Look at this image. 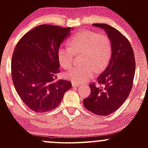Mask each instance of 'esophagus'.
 <instances>
[{"label": "esophagus", "instance_id": "esophagus-1", "mask_svg": "<svg viewBox=\"0 0 148 148\" xmlns=\"http://www.w3.org/2000/svg\"><path fill=\"white\" fill-rule=\"evenodd\" d=\"M72 85L73 87H79V84H76V83H74V82L72 83Z\"/></svg>", "mask_w": 148, "mask_h": 148}]
</instances>
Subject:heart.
Wrapping results in <instances>:
<instances>
[{
    "instance_id": "b5f03b06",
    "label": "heart",
    "mask_w": 148,
    "mask_h": 148,
    "mask_svg": "<svg viewBox=\"0 0 148 148\" xmlns=\"http://www.w3.org/2000/svg\"><path fill=\"white\" fill-rule=\"evenodd\" d=\"M69 47H60L58 51L59 63L62 68L72 67L75 54L82 53L81 62L64 74L67 79L79 84L91 79L97 72H102L109 63L112 45L108 35L91 30H82L69 39Z\"/></svg>"
}]
</instances>
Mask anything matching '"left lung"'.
<instances>
[{
  "label": "left lung",
  "instance_id": "8db88e82",
  "mask_svg": "<svg viewBox=\"0 0 148 148\" xmlns=\"http://www.w3.org/2000/svg\"><path fill=\"white\" fill-rule=\"evenodd\" d=\"M106 31L112 45V55L106 69L97 78L98 87L90 84L91 92L84 100L85 108L98 115L111 114L117 111L130 95L133 86L136 62L134 51L124 35L109 25L94 23Z\"/></svg>",
  "mask_w": 148,
  "mask_h": 148
}]
</instances>
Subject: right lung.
<instances>
[{
	"instance_id": "right-lung-1",
	"label": "right lung",
	"mask_w": 148,
	"mask_h": 148,
	"mask_svg": "<svg viewBox=\"0 0 148 148\" xmlns=\"http://www.w3.org/2000/svg\"><path fill=\"white\" fill-rule=\"evenodd\" d=\"M70 28L42 24L21 37L12 58V77L18 96L30 109L45 113L60 104L72 83L56 80L58 51Z\"/></svg>"
}]
</instances>
